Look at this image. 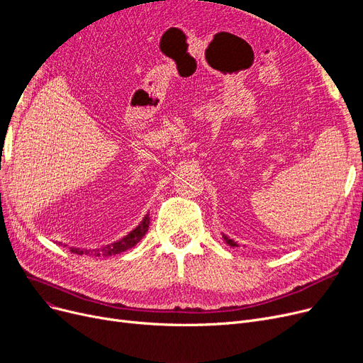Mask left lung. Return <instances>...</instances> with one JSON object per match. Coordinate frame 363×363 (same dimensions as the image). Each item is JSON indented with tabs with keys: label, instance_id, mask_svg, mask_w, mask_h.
I'll return each instance as SVG.
<instances>
[{
	"label": "left lung",
	"instance_id": "8db88e82",
	"mask_svg": "<svg viewBox=\"0 0 363 363\" xmlns=\"http://www.w3.org/2000/svg\"><path fill=\"white\" fill-rule=\"evenodd\" d=\"M222 238H223V241H225L228 245H231V247H238V244H237L234 240H230V238H228L226 235H222Z\"/></svg>",
	"mask_w": 363,
	"mask_h": 363
}]
</instances>
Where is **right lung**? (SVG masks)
Returning a JSON list of instances; mask_svg holds the SVG:
<instances>
[{"instance_id":"right-lung-1","label":"right lung","mask_w":363,"mask_h":363,"mask_svg":"<svg viewBox=\"0 0 363 363\" xmlns=\"http://www.w3.org/2000/svg\"><path fill=\"white\" fill-rule=\"evenodd\" d=\"M148 225H150V218H148V215H145L143 222L135 228V230L130 231L126 237H123L122 240H119L116 242H113V244L106 245V247H101V249H95V250H82V249H73V247H72L70 252L76 253V255H86V256H95V257L119 255L122 252H126V250L132 249L133 245L140 242V240L148 231Z\"/></svg>"}]
</instances>
